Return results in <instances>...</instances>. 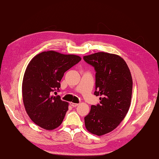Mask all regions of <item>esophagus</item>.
Returning <instances> with one entry per match:
<instances>
[{"mask_svg": "<svg viewBox=\"0 0 159 159\" xmlns=\"http://www.w3.org/2000/svg\"><path fill=\"white\" fill-rule=\"evenodd\" d=\"M70 105H71L72 107H75L78 106V105L79 104H78V103H73V102H71V103H70Z\"/></svg>", "mask_w": 159, "mask_h": 159, "instance_id": "1", "label": "esophagus"}]
</instances>
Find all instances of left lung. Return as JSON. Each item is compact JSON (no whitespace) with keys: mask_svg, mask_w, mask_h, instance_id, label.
Segmentation results:
<instances>
[{"mask_svg":"<svg viewBox=\"0 0 159 159\" xmlns=\"http://www.w3.org/2000/svg\"><path fill=\"white\" fill-rule=\"evenodd\" d=\"M84 61L95 71L94 95L102 96L97 105H91L85 116L88 131L101 136L112 131L120 124L131 105L133 81L131 72L120 56L98 52L84 56Z\"/></svg>","mask_w":159,"mask_h":159,"instance_id":"obj_1","label":"left lung"}]
</instances>
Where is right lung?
<instances>
[{
	"mask_svg": "<svg viewBox=\"0 0 159 159\" xmlns=\"http://www.w3.org/2000/svg\"><path fill=\"white\" fill-rule=\"evenodd\" d=\"M81 60L78 56L48 51L36 55L28 64L22 81L23 102L28 116L37 125L53 130L61 124L68 103L53 93L60 91L65 72Z\"/></svg>",
	"mask_w": 159,
	"mask_h": 159,
	"instance_id": "add662e5",
	"label": "right lung"
}]
</instances>
